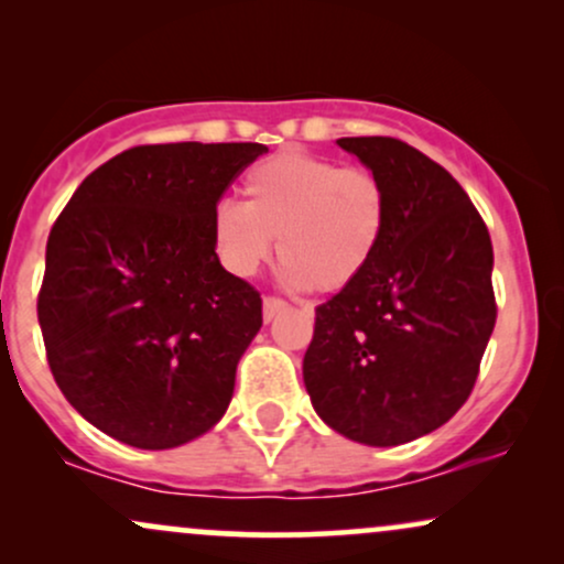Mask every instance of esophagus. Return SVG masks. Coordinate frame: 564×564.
<instances>
[{
    "instance_id": "obj_1",
    "label": "esophagus",
    "mask_w": 564,
    "mask_h": 564,
    "mask_svg": "<svg viewBox=\"0 0 564 564\" xmlns=\"http://www.w3.org/2000/svg\"><path fill=\"white\" fill-rule=\"evenodd\" d=\"M286 307V302L283 300H278V296H264V302H262V315H264V321H273L278 313H281V310Z\"/></svg>"
}]
</instances>
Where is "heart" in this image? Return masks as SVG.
Returning <instances> with one entry per match:
<instances>
[{
    "label": "heart",
    "mask_w": 564,
    "mask_h": 564,
    "mask_svg": "<svg viewBox=\"0 0 564 564\" xmlns=\"http://www.w3.org/2000/svg\"><path fill=\"white\" fill-rule=\"evenodd\" d=\"M243 204L217 200L212 243L232 275L249 278L273 254L291 289L341 291L358 281L384 238L387 191L364 166L304 151L278 153L243 177Z\"/></svg>",
    "instance_id": "heart-1"
}]
</instances>
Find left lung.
Here are the masks:
<instances>
[{"label":"left lung","mask_w":564,"mask_h":564,"mask_svg":"<svg viewBox=\"0 0 564 564\" xmlns=\"http://www.w3.org/2000/svg\"><path fill=\"white\" fill-rule=\"evenodd\" d=\"M387 191L366 273L315 307L302 377L315 413L355 443L430 435L467 403L496 326L494 246L464 187L394 138H341Z\"/></svg>","instance_id":"left-lung-1"}]
</instances>
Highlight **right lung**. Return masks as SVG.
I'll list each match as a JSON object with an SVG mask.
<instances>
[{
	"label": "right lung",
	"mask_w": 564,
	"mask_h": 564,
	"mask_svg": "<svg viewBox=\"0 0 564 564\" xmlns=\"http://www.w3.org/2000/svg\"><path fill=\"white\" fill-rule=\"evenodd\" d=\"M262 153L260 142L129 148L50 230L36 302L50 371L119 443L177 448L228 411L262 300L219 264L212 209Z\"/></svg>",
	"instance_id": "add662e5"
}]
</instances>
